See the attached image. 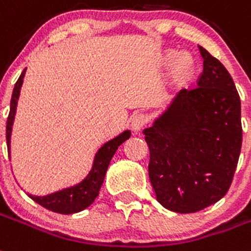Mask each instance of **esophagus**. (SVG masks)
I'll return each instance as SVG.
<instances>
[{
	"label": "esophagus",
	"instance_id": "34e87169",
	"mask_svg": "<svg viewBox=\"0 0 251 251\" xmlns=\"http://www.w3.org/2000/svg\"><path fill=\"white\" fill-rule=\"evenodd\" d=\"M145 123H147V116L144 115V114H137V115H135L132 118V129L136 132L140 131V129L145 126Z\"/></svg>",
	"mask_w": 251,
	"mask_h": 251
}]
</instances>
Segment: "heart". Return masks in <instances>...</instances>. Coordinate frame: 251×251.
<instances>
[{"label": "heart", "instance_id": "heart-1", "mask_svg": "<svg viewBox=\"0 0 251 251\" xmlns=\"http://www.w3.org/2000/svg\"><path fill=\"white\" fill-rule=\"evenodd\" d=\"M173 56L169 57V60H172ZM192 75V63L191 60L188 59L187 56H182L179 60L176 61V68H174V81L176 83H184L186 81L190 79Z\"/></svg>", "mask_w": 251, "mask_h": 251}]
</instances>
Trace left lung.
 <instances>
[{
  "label": "left lung",
  "instance_id": "8db88e82",
  "mask_svg": "<svg viewBox=\"0 0 251 251\" xmlns=\"http://www.w3.org/2000/svg\"><path fill=\"white\" fill-rule=\"evenodd\" d=\"M203 72L143 133L149 179L165 208L192 213L228 192L242 145L241 100L229 72L199 46Z\"/></svg>",
  "mask_w": 251,
  "mask_h": 251
}]
</instances>
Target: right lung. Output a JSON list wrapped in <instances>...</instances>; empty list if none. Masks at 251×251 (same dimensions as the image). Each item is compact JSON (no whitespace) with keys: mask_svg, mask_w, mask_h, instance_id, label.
<instances>
[{"mask_svg":"<svg viewBox=\"0 0 251 251\" xmlns=\"http://www.w3.org/2000/svg\"><path fill=\"white\" fill-rule=\"evenodd\" d=\"M25 73H26V69L22 72V75H19L18 81L15 82L13 95H11L10 112H9L6 122V141L9 152H10L11 127H13V122H14L15 110H17V103H18L19 93H21ZM129 136H131V131H124L123 133L116 136L115 139L110 140V141L104 144L103 147H100V149L97 152L94 157V164H93L90 173L78 184L64 188V190H60V191L50 194V195H30V198L42 207L56 213L71 215V213H77L83 211L89 205L93 204L95 198L98 196L99 190H100V186L103 183L104 176H106V172H107V168L112 156L115 154L118 147L122 145L126 140L129 139Z\"/></svg>","mask_w":251,"mask_h":251,"instance_id":"obj_1","label":"right lung"}]
</instances>
